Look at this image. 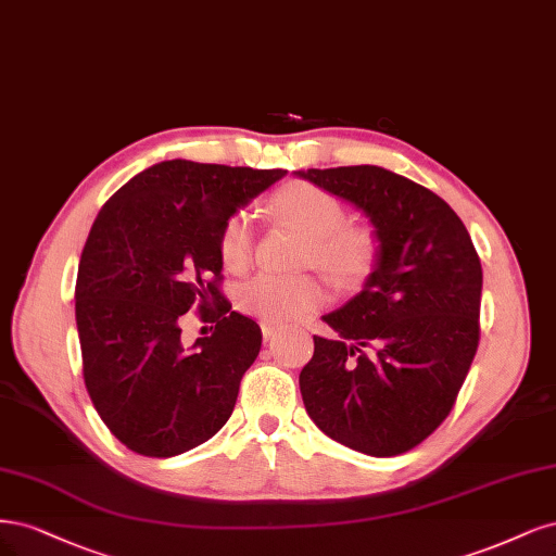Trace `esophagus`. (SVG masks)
I'll use <instances>...</instances> for the list:
<instances>
[{"label":"esophagus","mask_w":556,"mask_h":556,"mask_svg":"<svg viewBox=\"0 0 556 556\" xmlns=\"http://www.w3.org/2000/svg\"><path fill=\"white\" fill-rule=\"evenodd\" d=\"M261 332H263V339L267 342V339H273L275 337V332H277V326H273V324H261Z\"/></svg>","instance_id":"esophagus-1"}]
</instances>
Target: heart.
<instances>
[{
  "instance_id": "1",
  "label": "heart",
  "mask_w": 556,
  "mask_h": 556,
  "mask_svg": "<svg viewBox=\"0 0 556 556\" xmlns=\"http://www.w3.org/2000/svg\"><path fill=\"white\" fill-rule=\"evenodd\" d=\"M275 212L307 236L300 263L314 265L339 286L361 283L374 267L376 238L363 226H346V212L332 193L309 182H291L275 195ZM226 270L244 273L254 258V228L247 212H236L219 232ZM326 300L312 275H258L240 286L238 307L273 326L307 318Z\"/></svg>"
}]
</instances>
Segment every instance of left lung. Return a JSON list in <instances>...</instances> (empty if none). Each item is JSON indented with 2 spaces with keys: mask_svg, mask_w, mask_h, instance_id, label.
<instances>
[{
  "mask_svg": "<svg viewBox=\"0 0 556 556\" xmlns=\"http://www.w3.org/2000/svg\"><path fill=\"white\" fill-rule=\"evenodd\" d=\"M363 210L379 252L363 291L324 320L300 371L320 432L371 457L402 455L447 418L480 339L482 267L434 191L381 166L295 173Z\"/></svg>",
  "mask_w": 556,
  "mask_h": 556,
  "instance_id": "obj_1",
  "label": "left lung"
}]
</instances>
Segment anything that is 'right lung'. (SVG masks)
Segmentation results:
<instances>
[{"mask_svg":"<svg viewBox=\"0 0 556 556\" xmlns=\"http://www.w3.org/2000/svg\"><path fill=\"white\" fill-rule=\"evenodd\" d=\"M283 175L173 159L101 207L78 265L76 324L89 400L129 451L180 455L230 418L263 334L219 289V232ZM189 308L215 324L191 350L181 344Z\"/></svg>","mask_w":556,"mask_h":556,"instance_id":"1","label":"right lung"}]
</instances>
